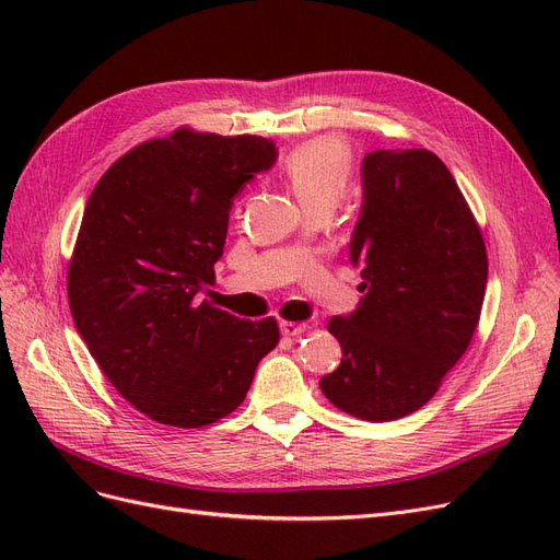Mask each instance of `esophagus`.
Instances as JSON below:
<instances>
[{"label":"esophagus","mask_w":560,"mask_h":560,"mask_svg":"<svg viewBox=\"0 0 560 560\" xmlns=\"http://www.w3.org/2000/svg\"><path fill=\"white\" fill-rule=\"evenodd\" d=\"M306 329H308V325H303V322H280L282 336L294 338V336H301Z\"/></svg>","instance_id":"esophagus-1"}]
</instances>
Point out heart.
I'll use <instances>...</instances> for the list:
<instances>
[{"instance_id": "obj_1", "label": "heart", "mask_w": 560, "mask_h": 560, "mask_svg": "<svg viewBox=\"0 0 560 560\" xmlns=\"http://www.w3.org/2000/svg\"><path fill=\"white\" fill-rule=\"evenodd\" d=\"M282 171L303 208H334L352 177V149L343 138L319 135L296 144L284 156Z\"/></svg>"}]
</instances>
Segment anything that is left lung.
<instances>
[{
    "label": "left lung",
    "instance_id": "obj_1",
    "mask_svg": "<svg viewBox=\"0 0 560 560\" xmlns=\"http://www.w3.org/2000/svg\"><path fill=\"white\" fill-rule=\"evenodd\" d=\"M350 259L364 296L329 319L343 358L319 387L354 418L397 420L425 406L463 358L486 296L483 235L442 159L428 149L364 156Z\"/></svg>",
    "mask_w": 560,
    "mask_h": 560
}]
</instances>
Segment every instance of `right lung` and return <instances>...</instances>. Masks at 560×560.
Wrapping results in <instances>:
<instances>
[{"label":"right lung","instance_id":"1","mask_svg":"<svg viewBox=\"0 0 560 560\" xmlns=\"http://www.w3.org/2000/svg\"><path fill=\"white\" fill-rule=\"evenodd\" d=\"M276 159L257 135L179 128L118 159L83 210L67 270L77 331L124 399L163 425L202 428L238 409L280 341L273 317L200 299L233 198Z\"/></svg>","mask_w":560,"mask_h":560}]
</instances>
